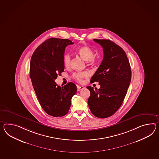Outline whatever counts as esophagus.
<instances>
[{
	"mask_svg": "<svg viewBox=\"0 0 159 159\" xmlns=\"http://www.w3.org/2000/svg\"><path fill=\"white\" fill-rule=\"evenodd\" d=\"M77 88H78V91H80L81 89H84V87L83 86H80V85H78L77 86Z\"/></svg>",
	"mask_w": 159,
	"mask_h": 159,
	"instance_id": "esophagus-1",
	"label": "esophagus"
}]
</instances>
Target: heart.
I'll use <instances>...</instances> for the list:
<instances>
[{"label":"heart","instance_id":"obj_1","mask_svg":"<svg viewBox=\"0 0 159 159\" xmlns=\"http://www.w3.org/2000/svg\"><path fill=\"white\" fill-rule=\"evenodd\" d=\"M78 54L81 56L85 61L89 62H93L94 61V51L92 48L89 46H83L79 47L76 49ZM71 56L69 53H66L63 57V62L66 67H68L70 65ZM88 76V73L87 72H76L73 75V78L78 81L81 82L83 79Z\"/></svg>","mask_w":159,"mask_h":159}]
</instances>
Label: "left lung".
Returning <instances> with one entry per match:
<instances>
[{
    "label": "left lung",
    "mask_w": 159,
    "mask_h": 159,
    "mask_svg": "<svg viewBox=\"0 0 159 159\" xmlns=\"http://www.w3.org/2000/svg\"><path fill=\"white\" fill-rule=\"evenodd\" d=\"M103 48V58L91 83L99 82V89L88 86V99L93 116L106 118L112 116L123 103L131 81L132 72L126 53L109 39H93Z\"/></svg>",
    "instance_id": "obj_1"
}]
</instances>
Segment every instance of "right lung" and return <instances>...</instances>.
<instances>
[{
	"label": "right lung",
	"mask_w": 159,
	"mask_h": 159,
	"mask_svg": "<svg viewBox=\"0 0 159 159\" xmlns=\"http://www.w3.org/2000/svg\"><path fill=\"white\" fill-rule=\"evenodd\" d=\"M72 44L68 39H48L31 56L30 77L39 103L48 114L54 117L68 112L72 98L77 91L76 85L72 82L60 87L54 81L64 70L65 49Z\"/></svg>",
	"instance_id": "right-lung-1"
}]
</instances>
